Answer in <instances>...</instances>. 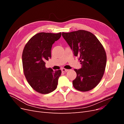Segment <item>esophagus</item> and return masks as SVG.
Listing matches in <instances>:
<instances>
[{"mask_svg":"<svg viewBox=\"0 0 124 124\" xmlns=\"http://www.w3.org/2000/svg\"><path fill=\"white\" fill-rule=\"evenodd\" d=\"M69 70L68 69H66L65 68H62V72H67V71H68Z\"/></svg>","mask_w":124,"mask_h":124,"instance_id":"obj_1","label":"esophagus"}]
</instances>
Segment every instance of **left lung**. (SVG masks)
<instances>
[{"instance_id": "8db88e82", "label": "left lung", "mask_w": 124, "mask_h": 124, "mask_svg": "<svg viewBox=\"0 0 124 124\" xmlns=\"http://www.w3.org/2000/svg\"><path fill=\"white\" fill-rule=\"evenodd\" d=\"M63 38L78 56L82 67L74 69L77 78L72 81L73 87L81 92L92 90L102 78L106 68V51L97 37L84 30L62 32Z\"/></svg>"}]
</instances>
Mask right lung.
I'll return each mask as SVG.
<instances>
[{
	"instance_id": "right-lung-1",
	"label": "right lung",
	"mask_w": 124,
	"mask_h": 124,
	"mask_svg": "<svg viewBox=\"0 0 124 124\" xmlns=\"http://www.w3.org/2000/svg\"><path fill=\"white\" fill-rule=\"evenodd\" d=\"M61 32H40L31 38L22 54L23 71L28 83L42 94L51 93L57 87L61 70L54 71L46 68V62L51 57V48L55 41L61 38Z\"/></svg>"
}]
</instances>
